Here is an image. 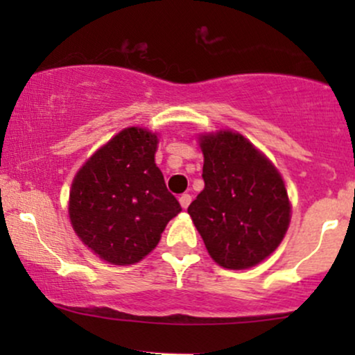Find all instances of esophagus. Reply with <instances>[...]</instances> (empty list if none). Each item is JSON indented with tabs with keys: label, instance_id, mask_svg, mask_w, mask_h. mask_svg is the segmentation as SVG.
<instances>
[{
	"label": "esophagus",
	"instance_id": "esophagus-1",
	"mask_svg": "<svg viewBox=\"0 0 355 355\" xmlns=\"http://www.w3.org/2000/svg\"><path fill=\"white\" fill-rule=\"evenodd\" d=\"M178 202H180V205L183 207V209H187V207H189L190 202H191V195L182 193L180 197H178Z\"/></svg>",
	"mask_w": 355,
	"mask_h": 355
}]
</instances>
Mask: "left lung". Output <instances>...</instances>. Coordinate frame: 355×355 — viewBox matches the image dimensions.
<instances>
[{"instance_id":"1","label":"left lung","mask_w":355,"mask_h":355,"mask_svg":"<svg viewBox=\"0 0 355 355\" xmlns=\"http://www.w3.org/2000/svg\"><path fill=\"white\" fill-rule=\"evenodd\" d=\"M205 189L189 214L211 259L234 270L254 267L282 242L291 203L275 166L239 133L200 138Z\"/></svg>"}]
</instances>
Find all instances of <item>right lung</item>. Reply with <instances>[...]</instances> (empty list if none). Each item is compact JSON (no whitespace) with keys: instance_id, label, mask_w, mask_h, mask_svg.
<instances>
[{"instance_id":"right-lung-1","label":"right lung","mask_w":355,"mask_h":355,"mask_svg":"<svg viewBox=\"0 0 355 355\" xmlns=\"http://www.w3.org/2000/svg\"><path fill=\"white\" fill-rule=\"evenodd\" d=\"M157 135L126 128L81 166L70 191V220L85 245L115 266L157 247L182 207L155 165Z\"/></svg>"}]
</instances>
